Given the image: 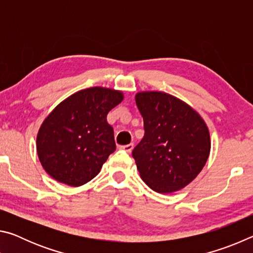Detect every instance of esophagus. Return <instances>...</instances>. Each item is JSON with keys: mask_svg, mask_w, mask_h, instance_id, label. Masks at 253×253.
<instances>
[{"mask_svg": "<svg viewBox=\"0 0 253 253\" xmlns=\"http://www.w3.org/2000/svg\"><path fill=\"white\" fill-rule=\"evenodd\" d=\"M132 148H134V144L123 145V146H121V149H123V151L126 152V153H130L132 151Z\"/></svg>", "mask_w": 253, "mask_h": 253, "instance_id": "esophagus-1", "label": "esophagus"}]
</instances>
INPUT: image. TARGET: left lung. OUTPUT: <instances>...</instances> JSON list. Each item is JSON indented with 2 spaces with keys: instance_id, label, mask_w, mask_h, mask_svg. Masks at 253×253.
Instances as JSON below:
<instances>
[{
  "instance_id": "obj_1",
  "label": "left lung",
  "mask_w": 253,
  "mask_h": 253,
  "mask_svg": "<svg viewBox=\"0 0 253 253\" xmlns=\"http://www.w3.org/2000/svg\"><path fill=\"white\" fill-rule=\"evenodd\" d=\"M135 99L145 129L131 153L140 177L157 193L181 190L208 161L207 125L195 110L169 93L139 92Z\"/></svg>"
}]
</instances>
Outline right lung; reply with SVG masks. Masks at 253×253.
Segmentation results:
<instances>
[{"instance_id":"right-lung-1","label":"right lung","mask_w":253,"mask_h":253,"mask_svg":"<svg viewBox=\"0 0 253 253\" xmlns=\"http://www.w3.org/2000/svg\"><path fill=\"white\" fill-rule=\"evenodd\" d=\"M122 100L121 91L93 87L74 93L55 107L37 137L39 160L51 177L80 186L100 172L116 149L107 114Z\"/></svg>"}]
</instances>
